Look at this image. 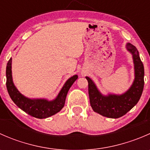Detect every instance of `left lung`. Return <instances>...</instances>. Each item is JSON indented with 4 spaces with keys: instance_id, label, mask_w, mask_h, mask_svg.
I'll list each match as a JSON object with an SVG mask.
<instances>
[{
    "instance_id": "1",
    "label": "left lung",
    "mask_w": 150,
    "mask_h": 150,
    "mask_svg": "<svg viewBox=\"0 0 150 150\" xmlns=\"http://www.w3.org/2000/svg\"><path fill=\"white\" fill-rule=\"evenodd\" d=\"M126 49L132 54L134 65V81L127 91L122 94L103 95L89 77H86L88 83L90 104L94 112L110 118H118L126 114L138 103L144 89V69L137 48L130 43H126Z\"/></svg>"
}]
</instances>
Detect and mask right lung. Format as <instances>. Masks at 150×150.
I'll list each match as a JSON object with an SVG mask.
<instances>
[{"instance_id": "1", "label": "right lung", "mask_w": 150, "mask_h": 150, "mask_svg": "<svg viewBox=\"0 0 150 150\" xmlns=\"http://www.w3.org/2000/svg\"><path fill=\"white\" fill-rule=\"evenodd\" d=\"M12 59L11 58L6 66V88L11 99L18 107L36 118L43 119L57 114L64 107L67 92L72 85L78 79L77 75H73L66 81L58 93L53 100L46 99H30L26 97L16 88L13 82L11 71Z\"/></svg>"}]
</instances>
